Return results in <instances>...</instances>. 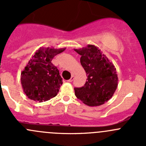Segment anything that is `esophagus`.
Returning a JSON list of instances; mask_svg holds the SVG:
<instances>
[{
  "mask_svg": "<svg viewBox=\"0 0 146 146\" xmlns=\"http://www.w3.org/2000/svg\"><path fill=\"white\" fill-rule=\"evenodd\" d=\"M74 78H75V76H71V78H70L68 80V82H72V81H73V80H74Z\"/></svg>",
  "mask_w": 146,
  "mask_h": 146,
  "instance_id": "34e87169",
  "label": "esophagus"
}]
</instances>
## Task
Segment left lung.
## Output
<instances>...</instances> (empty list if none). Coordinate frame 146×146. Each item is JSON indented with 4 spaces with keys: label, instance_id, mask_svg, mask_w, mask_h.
<instances>
[{
    "label": "left lung",
    "instance_id": "1",
    "mask_svg": "<svg viewBox=\"0 0 146 146\" xmlns=\"http://www.w3.org/2000/svg\"><path fill=\"white\" fill-rule=\"evenodd\" d=\"M74 50L81 56L80 64L88 76L84 86L74 88L75 95L88 106L102 105L111 99L117 88L116 68L95 45Z\"/></svg>",
    "mask_w": 146,
    "mask_h": 146
}]
</instances>
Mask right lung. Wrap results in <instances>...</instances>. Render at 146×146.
<instances>
[{
    "label": "right lung",
    "mask_w": 146,
    "mask_h": 146,
    "mask_svg": "<svg viewBox=\"0 0 146 146\" xmlns=\"http://www.w3.org/2000/svg\"><path fill=\"white\" fill-rule=\"evenodd\" d=\"M65 49L41 47L36 50L20 76L23 91L29 99L42 102L56 96L63 81L51 61Z\"/></svg>",
    "instance_id": "right-lung-1"
}]
</instances>
